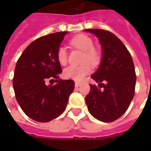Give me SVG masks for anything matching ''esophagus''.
I'll list each match as a JSON object with an SVG mask.
<instances>
[{
  "label": "esophagus",
  "instance_id": "esophagus-1",
  "mask_svg": "<svg viewBox=\"0 0 151 151\" xmlns=\"http://www.w3.org/2000/svg\"><path fill=\"white\" fill-rule=\"evenodd\" d=\"M81 83L77 82V81H76V82H75V87H79V86H81Z\"/></svg>",
  "mask_w": 151,
  "mask_h": 151
}]
</instances>
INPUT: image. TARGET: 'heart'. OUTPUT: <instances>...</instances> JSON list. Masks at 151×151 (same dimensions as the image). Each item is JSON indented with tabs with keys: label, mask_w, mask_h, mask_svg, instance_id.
I'll return each instance as SVG.
<instances>
[{
	"label": "heart",
	"mask_w": 151,
	"mask_h": 151,
	"mask_svg": "<svg viewBox=\"0 0 151 151\" xmlns=\"http://www.w3.org/2000/svg\"><path fill=\"white\" fill-rule=\"evenodd\" d=\"M70 44L75 48L84 52L82 62L85 63L68 66L64 70V76L65 78L69 79H72L76 81H81L92 70L90 64L92 66H96L99 64L101 59L100 52L98 49L93 47L92 39L85 34H79L73 37L70 40ZM56 58L61 65H65L66 63L67 52L64 46L60 45L58 48ZM85 61H88V63H85Z\"/></svg>",
	"instance_id": "heart-1"
}]
</instances>
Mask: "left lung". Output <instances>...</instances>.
<instances>
[{"instance_id": "1", "label": "left lung", "mask_w": 151, "mask_h": 151, "mask_svg": "<svg viewBox=\"0 0 151 151\" xmlns=\"http://www.w3.org/2000/svg\"><path fill=\"white\" fill-rule=\"evenodd\" d=\"M85 31L96 35L102 48L99 68L91 76L99 88L90 85V92L85 96L88 110L97 120L112 122L126 112L133 99L136 81L133 61L114 34L99 29Z\"/></svg>"}]
</instances>
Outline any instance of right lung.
Returning a JSON list of instances; mask_svg holds the SVG:
<instances>
[{
    "label": "right lung",
    "mask_w": 151,
    "mask_h": 151,
    "mask_svg": "<svg viewBox=\"0 0 151 151\" xmlns=\"http://www.w3.org/2000/svg\"><path fill=\"white\" fill-rule=\"evenodd\" d=\"M67 33H54L34 41L15 66L12 83L16 100L23 112L37 122H48L59 117L74 89L72 80L59 79L56 85H46L62 73L56 52Z\"/></svg>",
    "instance_id": "right-lung-1"
}]
</instances>
